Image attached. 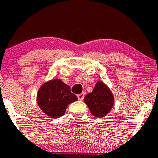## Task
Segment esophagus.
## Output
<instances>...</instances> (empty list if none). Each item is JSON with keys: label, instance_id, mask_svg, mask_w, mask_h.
Returning a JSON list of instances; mask_svg holds the SVG:
<instances>
[{"label": "esophagus", "instance_id": "34e87169", "mask_svg": "<svg viewBox=\"0 0 158 158\" xmlns=\"http://www.w3.org/2000/svg\"><path fill=\"white\" fill-rule=\"evenodd\" d=\"M84 96H85V94H84L83 93H80V94L77 95V97H78V99H79V100H83Z\"/></svg>", "mask_w": 158, "mask_h": 158}]
</instances>
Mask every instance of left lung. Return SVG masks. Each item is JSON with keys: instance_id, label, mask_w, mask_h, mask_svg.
I'll return each instance as SVG.
<instances>
[{"instance_id": "left-lung-1", "label": "left lung", "mask_w": 158, "mask_h": 158, "mask_svg": "<svg viewBox=\"0 0 158 158\" xmlns=\"http://www.w3.org/2000/svg\"><path fill=\"white\" fill-rule=\"evenodd\" d=\"M84 101L92 114L100 118L110 111L114 102V97L108 86L101 81H98L93 92L85 96Z\"/></svg>"}]
</instances>
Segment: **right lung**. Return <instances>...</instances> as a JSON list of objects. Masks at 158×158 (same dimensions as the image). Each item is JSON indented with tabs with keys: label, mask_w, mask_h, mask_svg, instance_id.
I'll return each instance as SVG.
<instances>
[{
	"label": "right lung",
	"mask_w": 158,
	"mask_h": 158,
	"mask_svg": "<svg viewBox=\"0 0 158 158\" xmlns=\"http://www.w3.org/2000/svg\"><path fill=\"white\" fill-rule=\"evenodd\" d=\"M70 87L60 79H52L41 86L37 95V102L41 110L50 118L63 116L69 104L77 100Z\"/></svg>",
	"instance_id": "add662e5"
}]
</instances>
